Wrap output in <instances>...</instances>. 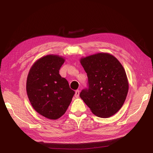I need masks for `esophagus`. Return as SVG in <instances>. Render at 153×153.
Segmentation results:
<instances>
[{"label":"esophagus","instance_id":"1","mask_svg":"<svg viewBox=\"0 0 153 153\" xmlns=\"http://www.w3.org/2000/svg\"><path fill=\"white\" fill-rule=\"evenodd\" d=\"M79 94H80V91L76 90L75 91V96L76 98H78V97H79Z\"/></svg>","mask_w":153,"mask_h":153}]
</instances>
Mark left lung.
Returning <instances> with one entry per match:
<instances>
[{
  "label": "left lung",
  "instance_id": "obj_1",
  "mask_svg": "<svg viewBox=\"0 0 153 153\" xmlns=\"http://www.w3.org/2000/svg\"><path fill=\"white\" fill-rule=\"evenodd\" d=\"M80 61L89 86L82 91L80 98L96 116H112L123 106L129 89L122 64L114 55L103 52L82 57Z\"/></svg>",
  "mask_w": 153,
  "mask_h": 153
}]
</instances>
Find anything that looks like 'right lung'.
I'll list each match as a JSON object with an SVG mask.
<instances>
[{"label": "right lung", "mask_w": 153, "mask_h": 153, "mask_svg": "<svg viewBox=\"0 0 153 153\" xmlns=\"http://www.w3.org/2000/svg\"><path fill=\"white\" fill-rule=\"evenodd\" d=\"M65 59L57 55L41 57L30 69L26 90L31 105L43 117L56 120L65 114L75 91L59 74Z\"/></svg>", "instance_id": "right-lung-1"}]
</instances>
